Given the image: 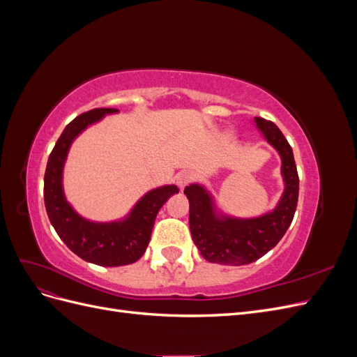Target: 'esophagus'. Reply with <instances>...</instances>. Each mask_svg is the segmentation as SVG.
Listing matches in <instances>:
<instances>
[{"mask_svg":"<svg viewBox=\"0 0 357 357\" xmlns=\"http://www.w3.org/2000/svg\"><path fill=\"white\" fill-rule=\"evenodd\" d=\"M190 180H192V174H190L189 171H181V172H178L177 177H176L177 186H178L181 190L185 189V188L189 185Z\"/></svg>","mask_w":357,"mask_h":357,"instance_id":"1","label":"esophagus"}]
</instances>
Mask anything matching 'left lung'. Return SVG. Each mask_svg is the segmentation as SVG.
I'll return each instance as SVG.
<instances>
[{
	"mask_svg": "<svg viewBox=\"0 0 357 357\" xmlns=\"http://www.w3.org/2000/svg\"><path fill=\"white\" fill-rule=\"evenodd\" d=\"M255 126L282 160L284 188L273 210L255 218H236L219 207L204 183H192L185 189L192 240L205 261L213 264L236 266L257 261L283 238L296 211L299 178L291 147L273 122L255 117Z\"/></svg>",
	"mask_w": 357,
	"mask_h": 357,
	"instance_id": "obj_1",
	"label": "left lung"
}]
</instances>
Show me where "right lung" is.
I'll use <instances>...</instances> for the list:
<instances>
[{
    "label": "right lung",
    "mask_w": 357,
    "mask_h": 357,
    "mask_svg": "<svg viewBox=\"0 0 357 357\" xmlns=\"http://www.w3.org/2000/svg\"><path fill=\"white\" fill-rule=\"evenodd\" d=\"M117 113L116 109H95L75 117L53 147L45 174L46 211L59 238L83 261L101 266H122L137 262L149 245L160 207L178 193L176 185L150 189L123 218L109 222L86 219L70 204L63 190V168L73 143L105 116Z\"/></svg>",
    "instance_id": "obj_1"
}]
</instances>
